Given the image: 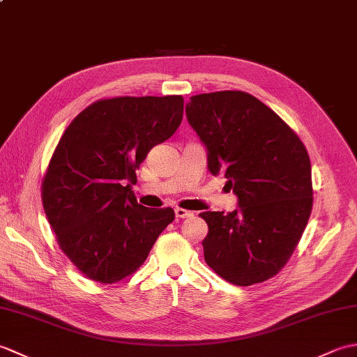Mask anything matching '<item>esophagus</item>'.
Returning a JSON list of instances; mask_svg holds the SVG:
<instances>
[{
    "label": "esophagus",
    "mask_w": 357,
    "mask_h": 357,
    "mask_svg": "<svg viewBox=\"0 0 357 357\" xmlns=\"http://www.w3.org/2000/svg\"><path fill=\"white\" fill-rule=\"evenodd\" d=\"M174 215H176V218H179V219H184V218H190V216H193V213L190 210H185V208H176L174 210Z\"/></svg>",
    "instance_id": "esophagus-1"
}]
</instances>
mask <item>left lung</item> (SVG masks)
Returning a JSON list of instances; mask_svg holds the SVG:
<instances>
[{"label": "left lung", "instance_id": "1", "mask_svg": "<svg viewBox=\"0 0 357 357\" xmlns=\"http://www.w3.org/2000/svg\"><path fill=\"white\" fill-rule=\"evenodd\" d=\"M188 124L224 174L239 208L204 211V257L229 282H264L290 259L313 207L312 164L299 136L253 95L201 93L185 105Z\"/></svg>", "mask_w": 357, "mask_h": 357}]
</instances>
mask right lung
<instances>
[{
    "label": "right lung",
    "mask_w": 357,
    "mask_h": 357,
    "mask_svg": "<svg viewBox=\"0 0 357 357\" xmlns=\"http://www.w3.org/2000/svg\"><path fill=\"white\" fill-rule=\"evenodd\" d=\"M183 113L181 95L110 98L90 104L63 133L43 179V206L59 248L89 279L113 284L132 275L173 222V208L141 206L132 184Z\"/></svg>",
    "instance_id": "add662e5"
}]
</instances>
